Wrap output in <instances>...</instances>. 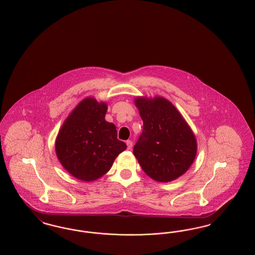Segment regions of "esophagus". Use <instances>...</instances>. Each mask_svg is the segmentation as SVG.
<instances>
[{
  "label": "esophagus",
  "instance_id": "1",
  "mask_svg": "<svg viewBox=\"0 0 255 255\" xmlns=\"http://www.w3.org/2000/svg\"><path fill=\"white\" fill-rule=\"evenodd\" d=\"M126 144H127V148L130 150V149H132V147H133V142L131 141V140H127L126 141Z\"/></svg>",
  "mask_w": 255,
  "mask_h": 255
}]
</instances>
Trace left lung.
<instances>
[{"label":"left lung","mask_w":255,"mask_h":255,"mask_svg":"<svg viewBox=\"0 0 255 255\" xmlns=\"http://www.w3.org/2000/svg\"><path fill=\"white\" fill-rule=\"evenodd\" d=\"M134 104L143 131L133 146V155L146 174L159 182L183 175L197 154L194 133L180 112L163 97H136Z\"/></svg>","instance_id":"left-lung-1"}]
</instances>
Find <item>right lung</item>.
Returning a JSON list of instances; mask_svg holds the SVG:
<instances>
[{
    "mask_svg": "<svg viewBox=\"0 0 255 255\" xmlns=\"http://www.w3.org/2000/svg\"><path fill=\"white\" fill-rule=\"evenodd\" d=\"M106 112L105 102L87 97L66 119L57 134V158L65 169L81 181L102 177L127 148L118 139L116 125L105 121Z\"/></svg>",
    "mask_w": 255,
    "mask_h": 255,
    "instance_id": "add662e5",
    "label": "right lung"
}]
</instances>
